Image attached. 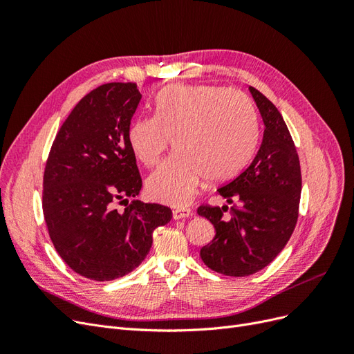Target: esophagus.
Instances as JSON below:
<instances>
[{
    "label": "esophagus",
    "instance_id": "esophagus-1",
    "mask_svg": "<svg viewBox=\"0 0 354 354\" xmlns=\"http://www.w3.org/2000/svg\"><path fill=\"white\" fill-rule=\"evenodd\" d=\"M192 216V211L189 208H176L173 209V217L174 220H181V218H187Z\"/></svg>",
    "mask_w": 354,
    "mask_h": 354
}]
</instances>
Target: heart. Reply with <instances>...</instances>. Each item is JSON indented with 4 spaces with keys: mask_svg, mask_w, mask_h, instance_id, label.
I'll list each match as a JSON object with an SVG mask.
<instances>
[{
    "mask_svg": "<svg viewBox=\"0 0 354 354\" xmlns=\"http://www.w3.org/2000/svg\"><path fill=\"white\" fill-rule=\"evenodd\" d=\"M169 140L177 153L147 178L146 190L155 201L185 207L203 177L226 181L248 164L257 143L255 106L245 93L217 85H169L158 94L155 116L133 121L128 142L153 168Z\"/></svg>",
    "mask_w": 354,
    "mask_h": 354,
    "instance_id": "obj_1",
    "label": "heart"
}]
</instances>
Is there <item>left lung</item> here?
Returning a JSON list of instances; mask_svg holds the SVG:
<instances>
[{
  "label": "left lung",
  "mask_w": 354,
  "mask_h": 354,
  "mask_svg": "<svg viewBox=\"0 0 354 354\" xmlns=\"http://www.w3.org/2000/svg\"><path fill=\"white\" fill-rule=\"evenodd\" d=\"M264 133L248 168L218 189L229 209L201 205L198 214L214 224L216 236L202 246L201 259L211 270L226 276H250L269 266L291 238L301 196V169L294 140L276 106L250 87Z\"/></svg>",
  "instance_id": "obj_1"
}]
</instances>
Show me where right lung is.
<instances>
[{
    "instance_id": "add662e5",
    "label": "right lung",
    "mask_w": 354,
    "mask_h": 354,
    "mask_svg": "<svg viewBox=\"0 0 354 354\" xmlns=\"http://www.w3.org/2000/svg\"><path fill=\"white\" fill-rule=\"evenodd\" d=\"M142 94L134 82H109L78 102L53 142L44 169L42 211L53 245L71 269L91 281L133 272L152 233L173 217L168 207L128 202L142 189L128 142ZM126 203L124 212L113 205Z\"/></svg>"
}]
</instances>
